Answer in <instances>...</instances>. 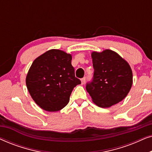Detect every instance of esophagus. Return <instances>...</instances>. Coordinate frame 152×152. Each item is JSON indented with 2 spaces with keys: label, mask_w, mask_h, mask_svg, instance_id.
Instances as JSON below:
<instances>
[{
  "label": "esophagus",
  "mask_w": 152,
  "mask_h": 152,
  "mask_svg": "<svg viewBox=\"0 0 152 152\" xmlns=\"http://www.w3.org/2000/svg\"><path fill=\"white\" fill-rule=\"evenodd\" d=\"M81 82H82V84H84L85 82H86V77H84L82 78V80H81Z\"/></svg>",
  "instance_id": "1"
}]
</instances>
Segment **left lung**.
Segmentation results:
<instances>
[{
	"label": "left lung",
	"instance_id": "1",
	"mask_svg": "<svg viewBox=\"0 0 152 152\" xmlns=\"http://www.w3.org/2000/svg\"><path fill=\"white\" fill-rule=\"evenodd\" d=\"M94 68L93 80L86 91L93 102L109 108L121 102L129 92L133 83L132 70L123 58L111 50L91 54Z\"/></svg>",
	"mask_w": 152,
	"mask_h": 152
}]
</instances>
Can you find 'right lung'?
Masks as SVG:
<instances>
[{"instance_id":"obj_1","label":"right lung","mask_w":152,"mask_h":152,"mask_svg":"<svg viewBox=\"0 0 152 152\" xmlns=\"http://www.w3.org/2000/svg\"><path fill=\"white\" fill-rule=\"evenodd\" d=\"M72 56L57 49L37 58L26 77V86L36 104L47 111H58L68 103L74 87L81 84L75 75Z\"/></svg>"}]
</instances>
